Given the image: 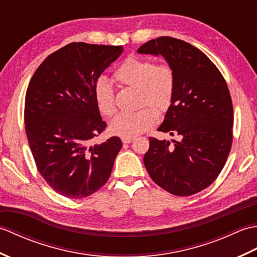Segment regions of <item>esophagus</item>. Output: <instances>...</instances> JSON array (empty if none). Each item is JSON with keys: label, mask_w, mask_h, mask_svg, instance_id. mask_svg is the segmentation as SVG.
I'll return each instance as SVG.
<instances>
[{"label": "esophagus", "mask_w": 257, "mask_h": 257, "mask_svg": "<svg viewBox=\"0 0 257 257\" xmlns=\"http://www.w3.org/2000/svg\"><path fill=\"white\" fill-rule=\"evenodd\" d=\"M134 140V138H121V141L123 144H130Z\"/></svg>", "instance_id": "1"}]
</instances>
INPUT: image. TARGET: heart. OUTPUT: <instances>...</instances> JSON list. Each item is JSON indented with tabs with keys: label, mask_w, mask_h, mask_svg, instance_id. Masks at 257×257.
<instances>
[{
	"label": "heart",
	"mask_w": 257,
	"mask_h": 257,
	"mask_svg": "<svg viewBox=\"0 0 257 257\" xmlns=\"http://www.w3.org/2000/svg\"><path fill=\"white\" fill-rule=\"evenodd\" d=\"M113 78L119 85L139 91V106L149 105L159 112L167 111L172 102L176 78L167 64H154L150 59L129 56L116 69ZM96 105L102 114L110 117L116 112L113 89L105 78H99L94 86ZM157 112L144 108L135 112H121L114 117L109 129L122 138H133L154 127Z\"/></svg>",
	"instance_id": "obj_1"
}]
</instances>
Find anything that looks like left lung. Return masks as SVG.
Segmentation results:
<instances>
[{
    "instance_id": "obj_1",
    "label": "left lung",
    "mask_w": 257,
    "mask_h": 257,
    "mask_svg": "<svg viewBox=\"0 0 257 257\" xmlns=\"http://www.w3.org/2000/svg\"><path fill=\"white\" fill-rule=\"evenodd\" d=\"M137 52L161 55L172 68V102L158 130L180 136L172 143L149 138L145 167L171 194L198 193L214 182L231 150L233 106L227 85L204 53L178 38L158 37Z\"/></svg>"
}]
</instances>
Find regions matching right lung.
I'll list each match as a JSON object with an SVG mask.
<instances>
[{
  "label": "right lung",
  "instance_id": "obj_1",
  "mask_svg": "<svg viewBox=\"0 0 257 257\" xmlns=\"http://www.w3.org/2000/svg\"><path fill=\"white\" fill-rule=\"evenodd\" d=\"M121 53V46L70 43L46 57L30 81L24 120L32 155L47 184L66 198L99 190L122 147L119 137L91 145L106 127L94 86Z\"/></svg>",
  "mask_w": 257,
  "mask_h": 257
}]
</instances>
